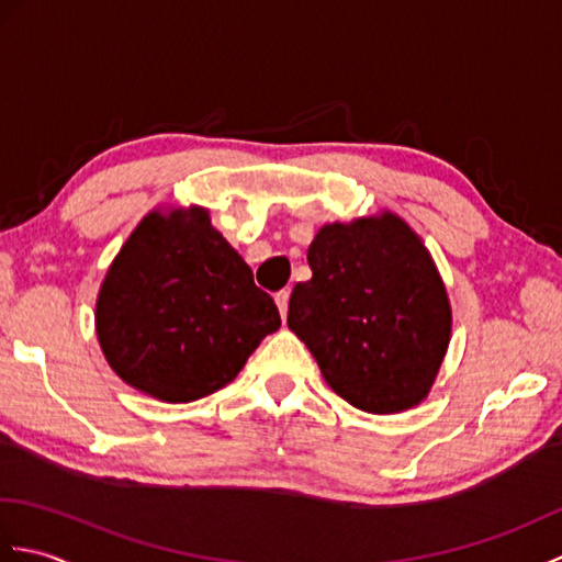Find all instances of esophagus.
Wrapping results in <instances>:
<instances>
[{
	"label": "esophagus",
	"instance_id": "1",
	"mask_svg": "<svg viewBox=\"0 0 562 562\" xmlns=\"http://www.w3.org/2000/svg\"><path fill=\"white\" fill-rule=\"evenodd\" d=\"M274 304H278V308H280V316H282V318L288 316V306H290V290H280L278 294H274Z\"/></svg>",
	"mask_w": 562,
	"mask_h": 562
}]
</instances>
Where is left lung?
<instances>
[{
    "label": "left lung",
    "instance_id": "8db88e82",
    "mask_svg": "<svg viewBox=\"0 0 562 562\" xmlns=\"http://www.w3.org/2000/svg\"><path fill=\"white\" fill-rule=\"evenodd\" d=\"M306 258L312 280L292 290L288 326L328 386L379 415L420 403L451 333L445 282L420 238L386 212L326 224Z\"/></svg>",
    "mask_w": 562,
    "mask_h": 562
}]
</instances>
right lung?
<instances>
[{"label": "right lung", "instance_id": "obj_1", "mask_svg": "<svg viewBox=\"0 0 562 562\" xmlns=\"http://www.w3.org/2000/svg\"><path fill=\"white\" fill-rule=\"evenodd\" d=\"M278 328L272 296L202 207L147 214L97 304L99 342L115 374L166 403L220 391Z\"/></svg>", "mask_w": 562, "mask_h": 562}]
</instances>
